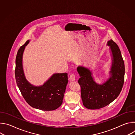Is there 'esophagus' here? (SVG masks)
I'll use <instances>...</instances> for the list:
<instances>
[{
  "mask_svg": "<svg viewBox=\"0 0 135 135\" xmlns=\"http://www.w3.org/2000/svg\"><path fill=\"white\" fill-rule=\"evenodd\" d=\"M69 79L70 82H74V81H75V75H74V74H70V77H69Z\"/></svg>",
  "mask_w": 135,
  "mask_h": 135,
  "instance_id": "esophagus-1",
  "label": "esophagus"
}]
</instances>
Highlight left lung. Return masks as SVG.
<instances>
[{
  "mask_svg": "<svg viewBox=\"0 0 135 135\" xmlns=\"http://www.w3.org/2000/svg\"><path fill=\"white\" fill-rule=\"evenodd\" d=\"M107 46L109 47L111 65L109 77L105 81L97 83L91 68L78 67L82 100L84 106L88 109H99L109 105L118 97L123 87L125 68L120 50L112 40L107 42Z\"/></svg>",
  "mask_w": 135,
  "mask_h": 135,
  "instance_id": "left-lung-1",
  "label": "left lung"
}]
</instances>
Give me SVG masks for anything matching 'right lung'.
<instances>
[{
	"label": "right lung",
	"mask_w": 135,
	"mask_h": 135,
	"mask_svg": "<svg viewBox=\"0 0 135 135\" xmlns=\"http://www.w3.org/2000/svg\"><path fill=\"white\" fill-rule=\"evenodd\" d=\"M28 40L20 47L15 60V75L17 85L27 103L34 108L53 110L60 107L68 82L67 73H54L43 84L36 86L26 79L23 68V55Z\"/></svg>",
	"instance_id": "right-lung-1"
}]
</instances>
